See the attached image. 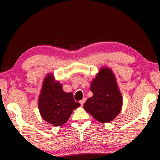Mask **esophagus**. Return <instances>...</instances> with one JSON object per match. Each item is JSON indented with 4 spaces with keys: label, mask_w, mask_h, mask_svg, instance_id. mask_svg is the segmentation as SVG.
I'll return each mask as SVG.
<instances>
[{
    "label": "esophagus",
    "mask_w": 160,
    "mask_h": 160,
    "mask_svg": "<svg viewBox=\"0 0 160 160\" xmlns=\"http://www.w3.org/2000/svg\"><path fill=\"white\" fill-rule=\"evenodd\" d=\"M85 101H86V98H84L83 99L81 100V101L79 102H80V104H81V105L83 106V104H84V102H85Z\"/></svg>",
    "instance_id": "esophagus-1"
}]
</instances>
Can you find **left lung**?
Instances as JSON below:
<instances>
[{"label": "left lung", "instance_id": "1", "mask_svg": "<svg viewBox=\"0 0 160 160\" xmlns=\"http://www.w3.org/2000/svg\"><path fill=\"white\" fill-rule=\"evenodd\" d=\"M90 90L93 96L84 103V110L102 123H108L115 119L121 111L122 96L110 68L100 70L91 82Z\"/></svg>", "mask_w": 160, "mask_h": 160}]
</instances>
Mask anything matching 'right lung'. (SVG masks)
I'll return each mask as SVG.
<instances>
[{
  "label": "right lung",
  "mask_w": 160,
  "mask_h": 160,
  "mask_svg": "<svg viewBox=\"0 0 160 160\" xmlns=\"http://www.w3.org/2000/svg\"><path fill=\"white\" fill-rule=\"evenodd\" d=\"M79 106L78 102H75L72 92H64L52 74L45 77L38 98L39 111L45 121L54 126L64 125L73 110Z\"/></svg>",
  "instance_id": "1"
}]
</instances>
